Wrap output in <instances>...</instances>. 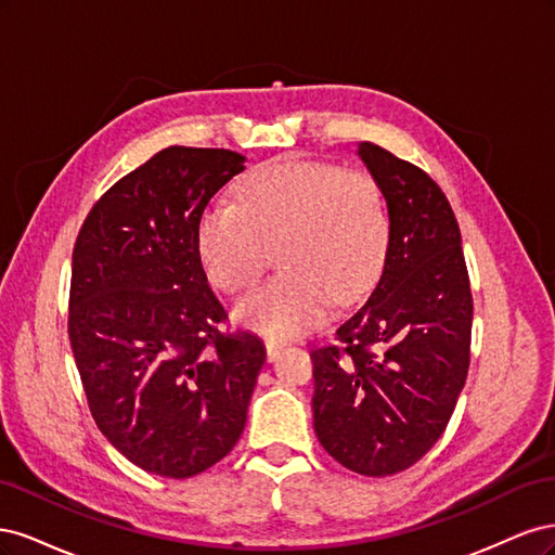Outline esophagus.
<instances>
[{"label": "esophagus", "mask_w": 555, "mask_h": 555, "mask_svg": "<svg viewBox=\"0 0 555 555\" xmlns=\"http://www.w3.org/2000/svg\"><path fill=\"white\" fill-rule=\"evenodd\" d=\"M287 347L284 343H280V340H273V338H268L266 340V357H268V361H275L278 357H280V351Z\"/></svg>", "instance_id": "1"}]
</instances>
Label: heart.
I'll return each instance as SVG.
<instances>
[{"instance_id":"obj_1","label":"heart","mask_w":555,"mask_h":555,"mask_svg":"<svg viewBox=\"0 0 555 555\" xmlns=\"http://www.w3.org/2000/svg\"><path fill=\"white\" fill-rule=\"evenodd\" d=\"M389 245V212L365 171L282 157L249 171L236 206H210L198 222V255L215 287L255 284L275 249L280 275L243 296L236 319L268 335H298L333 304L373 287Z\"/></svg>"}]
</instances>
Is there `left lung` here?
<instances>
[{
	"mask_svg": "<svg viewBox=\"0 0 555 555\" xmlns=\"http://www.w3.org/2000/svg\"><path fill=\"white\" fill-rule=\"evenodd\" d=\"M359 157L389 210L384 271L371 298L314 347V433L351 473L386 477L440 440L469 365L473 294L461 229L418 166L375 143Z\"/></svg>",
	"mask_w": 555,
	"mask_h": 555,
	"instance_id": "8db88e82",
	"label": "left lung"
}]
</instances>
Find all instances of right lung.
Here are the masks:
<instances>
[{"mask_svg":"<svg viewBox=\"0 0 555 555\" xmlns=\"http://www.w3.org/2000/svg\"><path fill=\"white\" fill-rule=\"evenodd\" d=\"M245 171L231 150L171 145L117 180L76 238L69 340L94 422L145 473L188 479L238 442L266 361L227 333L198 222Z\"/></svg>","mask_w":555,"mask_h":555,"instance_id":"right-lung-1","label":"right lung"}]
</instances>
